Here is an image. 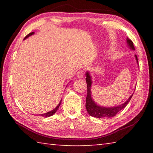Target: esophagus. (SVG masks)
<instances>
[{
    "label": "esophagus",
    "mask_w": 153,
    "mask_h": 153,
    "mask_svg": "<svg viewBox=\"0 0 153 153\" xmlns=\"http://www.w3.org/2000/svg\"><path fill=\"white\" fill-rule=\"evenodd\" d=\"M84 76V71L82 70H79L78 72L77 73V77H79V78H81Z\"/></svg>",
    "instance_id": "34e87169"
}]
</instances>
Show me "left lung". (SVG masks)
Listing matches in <instances>:
<instances>
[{"label": "left lung", "instance_id": "left-lung-1", "mask_svg": "<svg viewBox=\"0 0 153 153\" xmlns=\"http://www.w3.org/2000/svg\"><path fill=\"white\" fill-rule=\"evenodd\" d=\"M127 43L129 48L131 50H135V48L134 46L133 42L129 38H127ZM136 60L137 63H138V57L135 55ZM86 81L87 83V97L86 100V108L88 111V113L89 114L90 116H92L94 117L97 118H110L115 116L117 114L120 112L121 110L126 107L128 103L130 101L131 97H132L133 94H131L130 97L123 104L120 105L115 106V107H101V106L98 105L94 100H93L91 95V86H92V79L91 76H90V73L87 71L86 73Z\"/></svg>", "mask_w": 153, "mask_h": 153}]
</instances>
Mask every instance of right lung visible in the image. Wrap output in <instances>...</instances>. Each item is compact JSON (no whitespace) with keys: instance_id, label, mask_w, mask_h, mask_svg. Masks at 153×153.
<instances>
[{"instance_id":"add662e5","label":"right lung","mask_w":153,"mask_h":153,"mask_svg":"<svg viewBox=\"0 0 153 153\" xmlns=\"http://www.w3.org/2000/svg\"><path fill=\"white\" fill-rule=\"evenodd\" d=\"M33 33H34V32H31V33H30L29 34H27L26 36H25V37L24 38V40L25 39H26L27 38H28L29 37V36H32V35H33ZM61 100L60 101V102L59 103V105L56 106V107L55 108H54L53 110H52V111H49V112H47V113H44V114H41V115H40V116H42V117H50V116H52L53 115H54V114H55L56 112V111H57V109L59 108V106H60V105H61Z\"/></svg>"}]
</instances>
